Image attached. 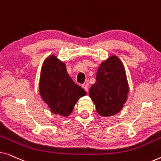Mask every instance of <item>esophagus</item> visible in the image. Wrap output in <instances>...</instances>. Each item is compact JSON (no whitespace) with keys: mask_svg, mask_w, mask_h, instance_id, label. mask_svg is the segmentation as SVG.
<instances>
[{"mask_svg":"<svg viewBox=\"0 0 161 161\" xmlns=\"http://www.w3.org/2000/svg\"><path fill=\"white\" fill-rule=\"evenodd\" d=\"M82 87L83 88V89H84V90L86 92L89 91V88H88V85L86 84V83H84V84H83L82 85Z\"/></svg>","mask_w":161,"mask_h":161,"instance_id":"1","label":"esophagus"}]
</instances>
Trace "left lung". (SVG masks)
<instances>
[{
	"label": "left lung",
	"mask_w": 161,
	"mask_h": 161,
	"mask_svg": "<svg viewBox=\"0 0 161 161\" xmlns=\"http://www.w3.org/2000/svg\"><path fill=\"white\" fill-rule=\"evenodd\" d=\"M128 92L124 64L118 56H111L100 64L97 72L96 82L89 91L97 112L103 117L115 115L122 111Z\"/></svg>",
	"instance_id": "obj_1"
}]
</instances>
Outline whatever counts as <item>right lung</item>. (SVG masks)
<instances>
[{"label": "right lung", "mask_w": 161, "mask_h": 161, "mask_svg": "<svg viewBox=\"0 0 161 161\" xmlns=\"http://www.w3.org/2000/svg\"><path fill=\"white\" fill-rule=\"evenodd\" d=\"M39 89L41 97L50 111L64 117L69 116L80 97L86 94L70 78L65 63L54 55L44 61Z\"/></svg>", "instance_id": "obj_1"}]
</instances>
